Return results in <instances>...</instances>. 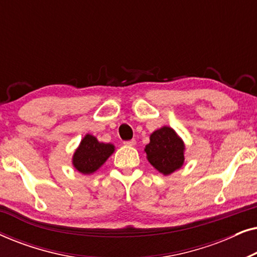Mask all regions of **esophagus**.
<instances>
[{
    "instance_id": "1",
    "label": "esophagus",
    "mask_w": 257,
    "mask_h": 257,
    "mask_svg": "<svg viewBox=\"0 0 257 257\" xmlns=\"http://www.w3.org/2000/svg\"><path fill=\"white\" fill-rule=\"evenodd\" d=\"M136 144H137V142L135 139L128 140V142H124V145H126V146H135Z\"/></svg>"
}]
</instances>
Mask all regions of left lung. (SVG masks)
<instances>
[{"label":"left lung","mask_w":257,"mask_h":257,"mask_svg":"<svg viewBox=\"0 0 257 257\" xmlns=\"http://www.w3.org/2000/svg\"><path fill=\"white\" fill-rule=\"evenodd\" d=\"M185 144L172 127L164 126L150 137L145 147L147 160L164 175L172 174L184 164Z\"/></svg>","instance_id":"8db88e82"}]
</instances>
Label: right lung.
Listing matches in <instances>:
<instances>
[{"mask_svg": "<svg viewBox=\"0 0 257 257\" xmlns=\"http://www.w3.org/2000/svg\"><path fill=\"white\" fill-rule=\"evenodd\" d=\"M114 152L112 144L99 143L96 137L86 135L72 157V165L83 174H92Z\"/></svg>", "mask_w": 257, "mask_h": 257, "instance_id": "obj_1", "label": "right lung"}]
</instances>
